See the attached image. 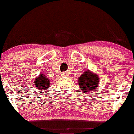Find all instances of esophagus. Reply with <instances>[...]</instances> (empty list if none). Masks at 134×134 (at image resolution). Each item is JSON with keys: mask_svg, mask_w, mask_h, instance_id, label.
Listing matches in <instances>:
<instances>
[{"mask_svg": "<svg viewBox=\"0 0 134 134\" xmlns=\"http://www.w3.org/2000/svg\"><path fill=\"white\" fill-rule=\"evenodd\" d=\"M68 74L67 72H64V73H62V76H68Z\"/></svg>", "mask_w": 134, "mask_h": 134, "instance_id": "obj_1", "label": "esophagus"}]
</instances>
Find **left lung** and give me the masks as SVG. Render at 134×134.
<instances>
[{"label":"left lung","mask_w":134,"mask_h":134,"mask_svg":"<svg viewBox=\"0 0 134 134\" xmlns=\"http://www.w3.org/2000/svg\"><path fill=\"white\" fill-rule=\"evenodd\" d=\"M78 82L82 91L85 94H88L97 87L99 83V76L97 73L88 70L79 77Z\"/></svg>","instance_id":"left-lung-1"}]
</instances>
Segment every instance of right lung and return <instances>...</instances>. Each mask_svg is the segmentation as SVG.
<instances>
[{
  "label": "right lung",
  "instance_id": "obj_1",
  "mask_svg": "<svg viewBox=\"0 0 134 134\" xmlns=\"http://www.w3.org/2000/svg\"><path fill=\"white\" fill-rule=\"evenodd\" d=\"M35 87L40 91H46L49 89L50 86V80H49L44 73H41L34 80Z\"/></svg>",
  "mask_w": 134,
  "mask_h": 134
}]
</instances>
